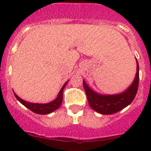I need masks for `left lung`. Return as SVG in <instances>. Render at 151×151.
<instances>
[{
	"instance_id": "obj_1",
	"label": "left lung",
	"mask_w": 151,
	"mask_h": 151,
	"mask_svg": "<svg viewBox=\"0 0 151 151\" xmlns=\"http://www.w3.org/2000/svg\"><path fill=\"white\" fill-rule=\"evenodd\" d=\"M136 73L135 79L124 92L114 95H103L91 88L83 80V86L90 106L102 114H113L124 109L133 101L139 86V63L136 59Z\"/></svg>"
}]
</instances>
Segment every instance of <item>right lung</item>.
<instances>
[{
	"label": "right lung",
	"instance_id": "obj_1",
	"mask_svg": "<svg viewBox=\"0 0 151 151\" xmlns=\"http://www.w3.org/2000/svg\"><path fill=\"white\" fill-rule=\"evenodd\" d=\"M68 81H67L64 84L63 86L62 87V88L59 91V94L57 96L56 99H55L53 101L48 103H29V102L23 100L20 97L18 96L15 92H14V95H15V98L19 101L22 105H24L26 107H27L29 110H30L34 113H36V114H50V113L57 110L61 106L62 102H63V92L64 88L67 85Z\"/></svg>",
	"mask_w": 151,
	"mask_h": 151
}]
</instances>
